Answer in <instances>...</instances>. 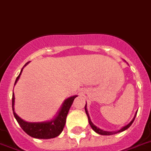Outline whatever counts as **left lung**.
I'll list each match as a JSON object with an SVG mask.
<instances>
[{"label":"left lung","mask_w":151,"mask_h":151,"mask_svg":"<svg viewBox=\"0 0 151 151\" xmlns=\"http://www.w3.org/2000/svg\"><path fill=\"white\" fill-rule=\"evenodd\" d=\"M85 112H86V115H87V117H88V121H89V124H90V125L91 126V128H93V130L94 131V132H96L97 134H101V135H112V134H117V133H119V132H123V131L126 130V129H128L129 127L131 126L132 124V123H133L134 120V119H135V116L136 115H137V112H136L135 113V115H134V117L133 118V119H132V121L128 123V124H126L125 126L122 127V128L120 129V130L117 131V132H106V131H103L102 130V129H100V128H97V127L96 126V125H94L93 123L92 122L91 120H90V115H89L88 114V112H87V109H86V105H85Z\"/></svg>","instance_id":"1"}]
</instances>
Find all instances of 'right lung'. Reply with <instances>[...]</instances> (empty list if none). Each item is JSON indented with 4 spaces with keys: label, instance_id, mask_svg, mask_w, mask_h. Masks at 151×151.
<instances>
[{
    "label": "right lung",
    "instance_id": "1",
    "mask_svg": "<svg viewBox=\"0 0 151 151\" xmlns=\"http://www.w3.org/2000/svg\"><path fill=\"white\" fill-rule=\"evenodd\" d=\"M29 62H27L23 66V68ZM23 68H22L19 76L16 79L15 84L20 77ZM77 96H73L71 97H69L65 99L62 106H61V109H59V112H58L57 115L51 121L43 122H27L23 120L21 118H19L14 112V99H15V97H14V93H13L12 109L13 112H14V115L15 119H17V122L19 123V126L28 135L31 136L34 138L39 139L54 138V137L59 135L62 132L63 128L65 127V122H66V118L68 112H69V109H70L74 99Z\"/></svg>",
    "mask_w": 151,
    "mask_h": 151
}]
</instances>
